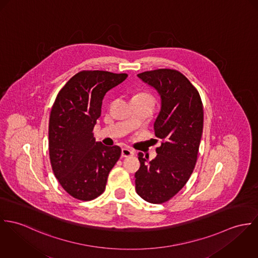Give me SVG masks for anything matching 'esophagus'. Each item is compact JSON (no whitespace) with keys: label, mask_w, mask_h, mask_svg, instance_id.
<instances>
[{"label":"esophagus","mask_w":258,"mask_h":258,"mask_svg":"<svg viewBox=\"0 0 258 258\" xmlns=\"http://www.w3.org/2000/svg\"><path fill=\"white\" fill-rule=\"evenodd\" d=\"M135 155V151L133 149H131L130 147H123L121 149V156L122 157H128V156H133Z\"/></svg>","instance_id":"34e87169"}]
</instances>
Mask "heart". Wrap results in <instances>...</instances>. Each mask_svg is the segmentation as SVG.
Wrapping results in <instances>:
<instances>
[{"mask_svg": "<svg viewBox=\"0 0 258 258\" xmlns=\"http://www.w3.org/2000/svg\"><path fill=\"white\" fill-rule=\"evenodd\" d=\"M138 96H145V97H148V98H151V99H152V97H151L149 94H145V93L141 94V95H138ZM152 100H153V99H152Z\"/></svg>", "mask_w": 258, "mask_h": 258, "instance_id": "1", "label": "heart"}]
</instances>
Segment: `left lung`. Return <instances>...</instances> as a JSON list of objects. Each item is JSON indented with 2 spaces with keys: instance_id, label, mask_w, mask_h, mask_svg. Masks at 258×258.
I'll return each mask as SVG.
<instances>
[{
  "instance_id": "1",
  "label": "left lung",
  "mask_w": 258,
  "mask_h": 258,
  "mask_svg": "<svg viewBox=\"0 0 258 258\" xmlns=\"http://www.w3.org/2000/svg\"><path fill=\"white\" fill-rule=\"evenodd\" d=\"M138 76L160 95L161 110L154 132L162 143L152 160L139 153L136 190L143 200L162 204L185 186L195 168L203 133V104L198 90L177 70L156 69Z\"/></svg>"
}]
</instances>
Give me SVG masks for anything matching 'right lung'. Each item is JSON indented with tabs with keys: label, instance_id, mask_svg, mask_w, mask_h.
I'll list each match as a JSON object with an SVG mask.
<instances>
[{
	"label": "right lung",
	"instance_id": "right-lung-1",
	"mask_svg": "<svg viewBox=\"0 0 258 258\" xmlns=\"http://www.w3.org/2000/svg\"><path fill=\"white\" fill-rule=\"evenodd\" d=\"M126 77L125 73L83 70L63 86L54 101L48 127L50 163L62 188L75 199L99 197L120 157V147L97 143L93 128L104 96Z\"/></svg>",
	"mask_w": 258,
	"mask_h": 258
}]
</instances>
